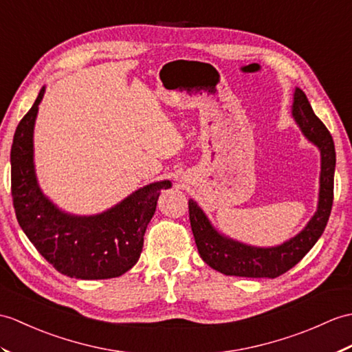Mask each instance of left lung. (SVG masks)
I'll return each instance as SVG.
<instances>
[{"mask_svg":"<svg viewBox=\"0 0 352 352\" xmlns=\"http://www.w3.org/2000/svg\"><path fill=\"white\" fill-rule=\"evenodd\" d=\"M292 117L303 135L316 145L321 153L318 208L303 231L274 248L248 246V244L220 234L211 225L207 214L198 204L189 199L190 226L199 255L204 263L226 276L274 279V277L287 273L315 246L329 222L333 206L334 166H336L333 138L324 122L315 116L306 94L300 88H296L294 91Z\"/></svg>","mask_w":352,"mask_h":352,"instance_id":"left-lung-1","label":"left lung"}]
</instances>
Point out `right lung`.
I'll use <instances>...</instances> for the list:
<instances>
[{"label":"right lung","instance_id":"right-lung-1","mask_svg":"<svg viewBox=\"0 0 352 352\" xmlns=\"http://www.w3.org/2000/svg\"><path fill=\"white\" fill-rule=\"evenodd\" d=\"M43 94L45 87L13 136L10 163L16 219L40 255L61 274L82 280L118 277L138 263L160 190L173 184L163 179L144 186L100 214L75 216L60 210L43 195L34 169L32 135Z\"/></svg>","mask_w":352,"mask_h":352}]
</instances>
